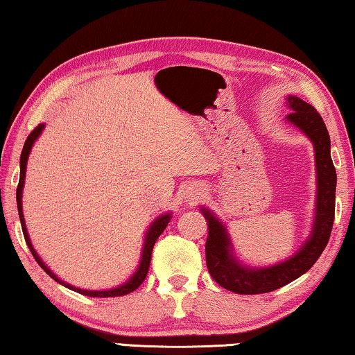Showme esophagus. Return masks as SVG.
<instances>
[{
  "instance_id": "obj_1",
  "label": "esophagus",
  "mask_w": 355,
  "mask_h": 355,
  "mask_svg": "<svg viewBox=\"0 0 355 355\" xmlns=\"http://www.w3.org/2000/svg\"><path fill=\"white\" fill-rule=\"evenodd\" d=\"M200 192H202V188L199 184H189L188 188H186V197H189V199H197V197L200 196Z\"/></svg>"
}]
</instances>
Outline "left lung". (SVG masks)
Instances as JSON below:
<instances>
[{"mask_svg": "<svg viewBox=\"0 0 355 355\" xmlns=\"http://www.w3.org/2000/svg\"><path fill=\"white\" fill-rule=\"evenodd\" d=\"M285 105L291 112L285 122L296 127L313 144L316 167L315 219L307 239L294 255L272 266H249L238 260L224 222L211 209L200 207L208 224L205 244L207 266L211 277L228 291L261 294L277 290L296 280L313 266L329 243L335 218L336 172L330 158V137L326 125L313 106L296 95H288Z\"/></svg>", "mask_w": 355, "mask_h": 355, "instance_id": "left-lung-1", "label": "left lung"}]
</instances>
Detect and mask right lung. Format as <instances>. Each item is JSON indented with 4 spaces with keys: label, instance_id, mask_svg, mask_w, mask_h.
I'll use <instances>...</instances> for the list:
<instances>
[{
    "label": "right lung",
    "instance_id": "obj_1",
    "mask_svg": "<svg viewBox=\"0 0 355 355\" xmlns=\"http://www.w3.org/2000/svg\"><path fill=\"white\" fill-rule=\"evenodd\" d=\"M45 128V123H40L37 128H35L31 135L28 136V139L25 141V146H23L21 150V156H20V182L19 186H17V208H19V216H20V222H21V230H23V235H25V241L28 244L29 250H31L33 257L35 258V261L39 263V266L44 269V271L50 275L51 279H55L58 284L64 285L65 288H69L71 291H76L80 294H84V296H89V297H114V296H125V294H128L131 291H135L136 288H139L141 284L147 277V272H148V266H150V260H152V250H153V245L156 243V239L161 235V233L164 232V228L169 224L171 219H172V213L167 211L159 214L158 218H156L152 224L148 225L147 232H146V236H144V245H142V254H141V260H139V266L136 268L135 274L131 275V277L125 282V284L119 285L116 288H111V290H83V288H78L67 284V282H64L58 277V275L51 271L50 268L46 266L44 263V260L39 257L37 250L34 249V245L31 243V238L28 235V228H26V222H25V216H23V205H21V197H23V188H25V177H26V164H28V158H29V153H31L33 146L35 144V141L39 139V136L42 135V131Z\"/></svg>",
    "mask_w": 355,
    "mask_h": 355
}]
</instances>
